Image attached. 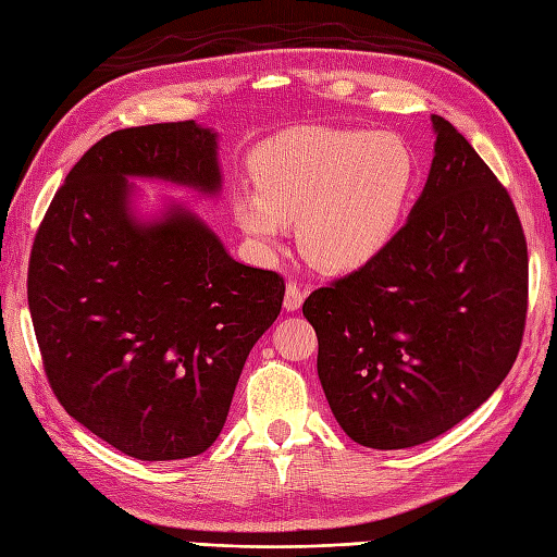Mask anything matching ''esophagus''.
<instances>
[{
	"instance_id": "obj_1",
	"label": "esophagus",
	"mask_w": 557,
	"mask_h": 557,
	"mask_svg": "<svg viewBox=\"0 0 557 557\" xmlns=\"http://www.w3.org/2000/svg\"><path fill=\"white\" fill-rule=\"evenodd\" d=\"M302 298H305V295H302L298 283L288 281L286 283V298H283V307H286L288 312H298L300 305H302Z\"/></svg>"
}]
</instances>
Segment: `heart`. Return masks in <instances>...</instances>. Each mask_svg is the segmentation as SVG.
<instances>
[{"label": "heart", "instance_id": "heart-1", "mask_svg": "<svg viewBox=\"0 0 557 557\" xmlns=\"http://www.w3.org/2000/svg\"><path fill=\"white\" fill-rule=\"evenodd\" d=\"M255 188L233 197V214L255 252L274 257L288 224L321 269L352 271L398 236L414 190V154L400 135L300 128L252 157Z\"/></svg>", "mask_w": 557, "mask_h": 557}]
</instances>
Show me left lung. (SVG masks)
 <instances>
[{
	"label": "left lung",
	"instance_id": "8db88e82",
	"mask_svg": "<svg viewBox=\"0 0 557 557\" xmlns=\"http://www.w3.org/2000/svg\"><path fill=\"white\" fill-rule=\"evenodd\" d=\"M407 224L374 262L314 290L317 372L360 446L400 450L446 434L486 403L522 345L524 231L508 190L443 116Z\"/></svg>",
	"mask_w": 557,
	"mask_h": 557
}]
</instances>
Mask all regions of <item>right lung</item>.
<instances>
[{
  "mask_svg": "<svg viewBox=\"0 0 557 557\" xmlns=\"http://www.w3.org/2000/svg\"><path fill=\"white\" fill-rule=\"evenodd\" d=\"M216 133L195 121L114 131L69 171L37 231L28 307L64 410L135 460L205 453L286 283L236 262L190 209L135 216V185L221 190Z\"/></svg>",
  "mask_w": 557,
  "mask_h": 557,
  "instance_id": "1",
  "label": "right lung"
}]
</instances>
